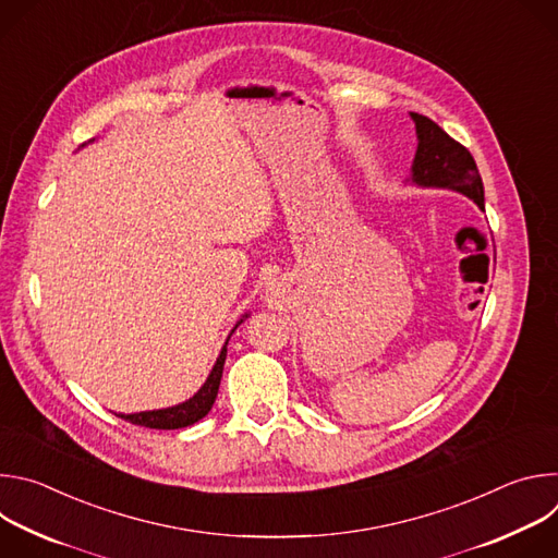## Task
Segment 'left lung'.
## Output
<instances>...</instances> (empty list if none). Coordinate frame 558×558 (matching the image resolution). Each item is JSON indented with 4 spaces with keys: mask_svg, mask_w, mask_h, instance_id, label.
<instances>
[{
    "mask_svg": "<svg viewBox=\"0 0 558 558\" xmlns=\"http://www.w3.org/2000/svg\"><path fill=\"white\" fill-rule=\"evenodd\" d=\"M417 134V149L407 183L426 190H452L468 196L480 209H486L484 183L472 154L450 138L435 121L411 112Z\"/></svg>",
    "mask_w": 558,
    "mask_h": 558,
    "instance_id": "obj_1",
    "label": "left lung"
}]
</instances>
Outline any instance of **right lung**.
<instances>
[{"mask_svg": "<svg viewBox=\"0 0 558 558\" xmlns=\"http://www.w3.org/2000/svg\"><path fill=\"white\" fill-rule=\"evenodd\" d=\"M95 141V138H93ZM250 317V313H245L241 320L235 323V327L231 329V333L241 327L245 320ZM231 333L227 336L205 384L190 397V400L181 402V404H174V407H168V409H156V411H141V413H117V417L130 422V424H136V426H145V428H158V430H174V428H185V426H192L196 424L198 420H203L214 402H216V395H218V386H220V377H222V366H225V357H227V342L231 338Z\"/></svg>", "mask_w": 558, "mask_h": 558, "instance_id": "obj_1", "label": "right lung"}]
</instances>
